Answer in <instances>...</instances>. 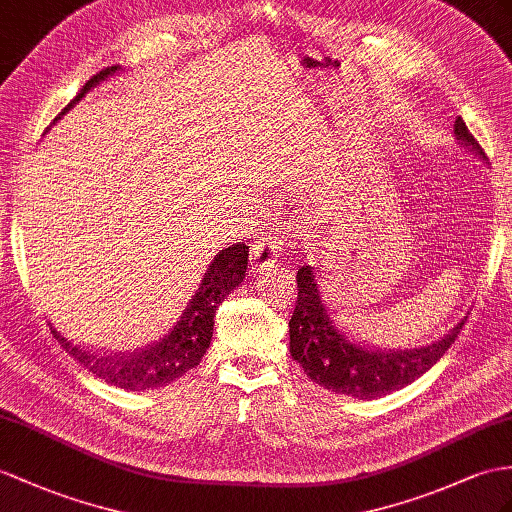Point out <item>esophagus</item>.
Here are the masks:
<instances>
[{"instance_id":"esophagus-1","label":"esophagus","mask_w":512,"mask_h":512,"mask_svg":"<svg viewBox=\"0 0 512 512\" xmlns=\"http://www.w3.org/2000/svg\"><path fill=\"white\" fill-rule=\"evenodd\" d=\"M280 252H282V243L278 236H271V234L258 236L252 249H249V263H252L254 271L273 267L276 265Z\"/></svg>"}]
</instances>
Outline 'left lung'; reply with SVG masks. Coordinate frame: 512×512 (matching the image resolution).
<instances>
[{
	"mask_svg": "<svg viewBox=\"0 0 512 512\" xmlns=\"http://www.w3.org/2000/svg\"><path fill=\"white\" fill-rule=\"evenodd\" d=\"M456 141L469 152L486 160L484 149L473 139L463 119L454 121ZM465 319L443 339L413 350H380L354 336L328 308L315 267L304 265L297 271V302L289 321L291 356L306 376L323 389L352 395L358 400H373L415 382L436 365L447 347L463 330Z\"/></svg>",
	"mask_w": 512,
	"mask_h": 512,
	"instance_id": "obj_1",
	"label": "left lung"
}]
</instances>
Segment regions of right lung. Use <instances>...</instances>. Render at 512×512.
Instances as JSON below:
<instances>
[{
  "label": "right lung",
  "mask_w": 512,
  "mask_h": 512,
  "mask_svg": "<svg viewBox=\"0 0 512 512\" xmlns=\"http://www.w3.org/2000/svg\"><path fill=\"white\" fill-rule=\"evenodd\" d=\"M115 71H119V67H106L95 73L82 86L78 97L56 119L65 115L95 84L106 80ZM247 258L249 247L245 243H234L221 249L204 271L202 280L195 286L191 302H186L176 326L162 336L158 343L145 347V350L130 354H108L69 339V336L52 326V321H47V326L62 350L71 354L84 369H89L95 378L104 380L106 384L128 391H149L158 389V386H167L173 380L182 378L186 371L197 367L199 360L206 354L210 339H213L217 308L230 295V291L243 282Z\"/></svg>",
  "instance_id": "obj_1"
}]
</instances>
